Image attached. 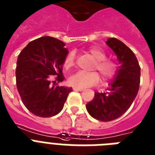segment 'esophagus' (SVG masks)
I'll list each match as a JSON object with an SVG mask.
<instances>
[{
  "label": "esophagus",
  "instance_id": "obj_1",
  "mask_svg": "<svg viewBox=\"0 0 155 155\" xmlns=\"http://www.w3.org/2000/svg\"><path fill=\"white\" fill-rule=\"evenodd\" d=\"M72 89H73L74 91H84V88L78 87H73Z\"/></svg>",
  "mask_w": 155,
  "mask_h": 155
}]
</instances>
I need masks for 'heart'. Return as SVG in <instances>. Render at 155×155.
<instances>
[{"mask_svg":"<svg viewBox=\"0 0 155 155\" xmlns=\"http://www.w3.org/2000/svg\"><path fill=\"white\" fill-rule=\"evenodd\" d=\"M87 53L94 59V63L92 65V71H97L103 81H108L114 77L117 71V63L112 59L106 58V53L101 48L92 46L89 48ZM75 64V54L74 52H70L67 54L64 61V67L66 69H69ZM95 71L84 72L77 71L71 75L68 79L70 84L74 87H88L96 85L99 82V75Z\"/></svg>","mask_w":155,"mask_h":155,"instance_id":"b5f03b06","label":"heart"}]
</instances>
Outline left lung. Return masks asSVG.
Here are the masks:
<instances>
[{"label": "left lung", "mask_w": 155, "mask_h": 155, "mask_svg": "<svg viewBox=\"0 0 155 155\" xmlns=\"http://www.w3.org/2000/svg\"><path fill=\"white\" fill-rule=\"evenodd\" d=\"M106 43L116 53L119 67L107 91L95 92L86 108L92 117L111 121L123 115L136 98L140 88V67L136 55L121 41L110 38Z\"/></svg>", "instance_id": "8db88e82"}]
</instances>
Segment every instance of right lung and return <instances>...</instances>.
Returning a JSON list of instances; mask_svg holds the SVG:
<instances>
[{
  "instance_id": "obj_1",
  "label": "right lung",
  "mask_w": 155,
  "mask_h": 155,
  "mask_svg": "<svg viewBox=\"0 0 155 155\" xmlns=\"http://www.w3.org/2000/svg\"><path fill=\"white\" fill-rule=\"evenodd\" d=\"M55 38L44 36L31 41L20 52L16 63V87L27 110L41 117H50L61 111L71 87H59L64 80L62 66L68 51Z\"/></svg>"
}]
</instances>
